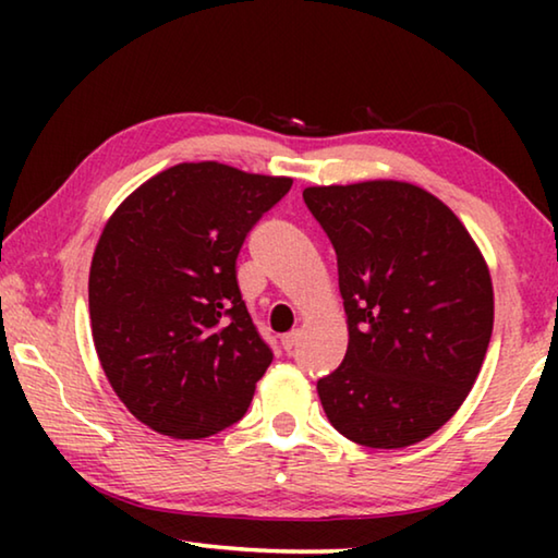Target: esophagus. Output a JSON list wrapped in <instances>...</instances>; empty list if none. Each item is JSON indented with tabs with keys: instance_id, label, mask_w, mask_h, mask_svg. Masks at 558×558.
Instances as JSON below:
<instances>
[{
	"instance_id": "34e87169",
	"label": "esophagus",
	"mask_w": 558,
	"mask_h": 558,
	"mask_svg": "<svg viewBox=\"0 0 558 558\" xmlns=\"http://www.w3.org/2000/svg\"><path fill=\"white\" fill-rule=\"evenodd\" d=\"M298 342H300V329H292L290 335L280 339V344H282V349H286V352H292V349L298 347Z\"/></svg>"
}]
</instances>
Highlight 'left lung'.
Wrapping results in <instances>:
<instances>
[{
	"instance_id": "8db88e82",
	"label": "left lung",
	"mask_w": 558,
	"mask_h": 558,
	"mask_svg": "<svg viewBox=\"0 0 558 558\" xmlns=\"http://www.w3.org/2000/svg\"><path fill=\"white\" fill-rule=\"evenodd\" d=\"M337 253L349 344L317 381L332 426L366 448H409L456 415L495 323L485 256L426 189L372 179L307 186Z\"/></svg>"
}]
</instances>
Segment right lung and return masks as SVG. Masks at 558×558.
<instances>
[{"label":"right lung","mask_w":558,"mask_h":558,"mask_svg":"<svg viewBox=\"0 0 558 558\" xmlns=\"http://www.w3.org/2000/svg\"><path fill=\"white\" fill-rule=\"evenodd\" d=\"M290 186V177L182 162L112 211L90 260V332L140 423L199 440L248 411L272 354L245 310L235 258Z\"/></svg>","instance_id":"1"}]
</instances>
